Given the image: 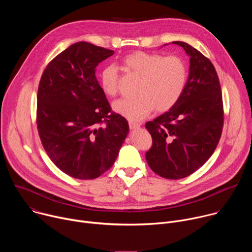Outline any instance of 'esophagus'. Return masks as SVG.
<instances>
[{
  "instance_id": "1",
  "label": "esophagus",
  "mask_w": 252,
  "mask_h": 252,
  "mask_svg": "<svg viewBox=\"0 0 252 252\" xmlns=\"http://www.w3.org/2000/svg\"><path fill=\"white\" fill-rule=\"evenodd\" d=\"M139 126H140V124L134 123V122H129V128L130 129H135V128H138Z\"/></svg>"
}]
</instances>
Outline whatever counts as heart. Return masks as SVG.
Wrapping results in <instances>:
<instances>
[{
  "mask_svg": "<svg viewBox=\"0 0 252 252\" xmlns=\"http://www.w3.org/2000/svg\"><path fill=\"white\" fill-rule=\"evenodd\" d=\"M121 63L126 71L139 78L134 91L136 96L114 103L115 111L131 122L147 118L154 109L158 113L170 110L185 92L189 70L182 58L138 51L125 56ZM99 84L105 94H118L120 74L114 64L101 69Z\"/></svg>",
  "mask_w": 252,
  "mask_h": 252,
  "instance_id": "b5f03b06",
  "label": "heart"
}]
</instances>
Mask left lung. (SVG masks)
Returning <instances> with one entry per match:
<instances>
[{"label":"left lung","instance_id":"8db88e82","mask_svg":"<svg viewBox=\"0 0 252 252\" xmlns=\"http://www.w3.org/2000/svg\"><path fill=\"white\" fill-rule=\"evenodd\" d=\"M189 56V75L179 100L146 124L153 137L147 161L157 174L181 179L212 156L221 136L224 113L220 79L212 63L184 42H172Z\"/></svg>","mask_w":252,"mask_h":252}]
</instances>
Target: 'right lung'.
<instances>
[{
    "mask_svg": "<svg viewBox=\"0 0 252 252\" xmlns=\"http://www.w3.org/2000/svg\"><path fill=\"white\" fill-rule=\"evenodd\" d=\"M114 51L80 42L47 65L37 95V126L51 160L65 174L94 179L115 163L128 134L127 121L112 111L95 78Z\"/></svg>",
    "mask_w": 252,
    "mask_h": 252,
    "instance_id": "obj_1",
    "label": "right lung"
}]
</instances>
